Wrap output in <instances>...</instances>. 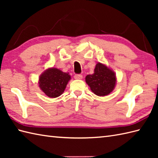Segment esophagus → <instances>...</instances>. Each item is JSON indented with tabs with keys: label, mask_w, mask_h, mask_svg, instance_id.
Instances as JSON below:
<instances>
[{
	"label": "esophagus",
	"mask_w": 158,
	"mask_h": 158,
	"mask_svg": "<svg viewBox=\"0 0 158 158\" xmlns=\"http://www.w3.org/2000/svg\"><path fill=\"white\" fill-rule=\"evenodd\" d=\"M82 75H81V74H76V75H75V76H74V78H75V79H82Z\"/></svg>",
	"instance_id": "34e87169"
}]
</instances>
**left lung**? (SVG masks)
<instances>
[{
  "label": "left lung",
  "instance_id": "8db88e82",
  "mask_svg": "<svg viewBox=\"0 0 158 158\" xmlns=\"http://www.w3.org/2000/svg\"><path fill=\"white\" fill-rule=\"evenodd\" d=\"M85 81L97 96L108 95L115 88L116 77L111 70L100 63L96 64L94 73L85 77Z\"/></svg>",
  "mask_w": 158,
  "mask_h": 158
}]
</instances>
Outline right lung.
I'll return each mask as SVG.
<instances>
[{"label": "right lung", "mask_w": 158, "mask_h": 158, "mask_svg": "<svg viewBox=\"0 0 158 158\" xmlns=\"http://www.w3.org/2000/svg\"><path fill=\"white\" fill-rule=\"evenodd\" d=\"M70 76L57 69H49L39 78V87L50 98L58 97L64 91Z\"/></svg>", "instance_id": "right-lung-1"}]
</instances>
